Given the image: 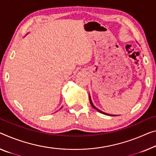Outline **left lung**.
I'll use <instances>...</instances> for the list:
<instances>
[{
  "label": "left lung",
  "mask_w": 156,
  "mask_h": 156,
  "mask_svg": "<svg viewBox=\"0 0 156 156\" xmlns=\"http://www.w3.org/2000/svg\"><path fill=\"white\" fill-rule=\"evenodd\" d=\"M89 100H90V105H91V106L93 107V108H94V109H95L97 110V111H98L99 112H100V113H102V114H107V115H109V114H106V113H105V112H102V111H100V110H99L98 109H97L96 107H95L94 105H93V104L92 103V101H91V99H90V95H89ZM110 116H112V115H110Z\"/></svg>",
  "instance_id": "1"
}]
</instances>
